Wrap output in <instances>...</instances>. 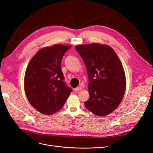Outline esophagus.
Masks as SVG:
<instances>
[{"label":"esophagus","mask_w":153,"mask_h":153,"mask_svg":"<svg viewBox=\"0 0 153 153\" xmlns=\"http://www.w3.org/2000/svg\"><path fill=\"white\" fill-rule=\"evenodd\" d=\"M82 89V87H76L75 89V91L78 92V91H80Z\"/></svg>","instance_id":"34e87169"}]
</instances>
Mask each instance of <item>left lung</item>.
Wrapping results in <instances>:
<instances>
[{
  "instance_id": "obj_1",
  "label": "left lung",
  "mask_w": 153,
  "mask_h": 153,
  "mask_svg": "<svg viewBox=\"0 0 153 153\" xmlns=\"http://www.w3.org/2000/svg\"><path fill=\"white\" fill-rule=\"evenodd\" d=\"M85 65L89 98L86 108L98 116L112 113L121 103L126 80L117 53L107 45L94 43L75 47Z\"/></svg>"
}]
</instances>
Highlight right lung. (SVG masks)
Instances as JSON below:
<instances>
[{"instance_id": "1", "label": "right lung", "mask_w": 153, "mask_h": 153, "mask_svg": "<svg viewBox=\"0 0 153 153\" xmlns=\"http://www.w3.org/2000/svg\"><path fill=\"white\" fill-rule=\"evenodd\" d=\"M70 45L55 44L40 49L30 61L24 77L27 100L39 112L52 115L61 110L72 91L64 82L61 61Z\"/></svg>"}]
</instances>
